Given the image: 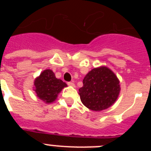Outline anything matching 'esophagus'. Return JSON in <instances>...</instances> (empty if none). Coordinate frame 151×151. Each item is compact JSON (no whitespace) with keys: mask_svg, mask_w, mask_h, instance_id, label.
<instances>
[{"mask_svg":"<svg viewBox=\"0 0 151 151\" xmlns=\"http://www.w3.org/2000/svg\"><path fill=\"white\" fill-rule=\"evenodd\" d=\"M67 85H69V86H72V87H75V84L73 83V82H67Z\"/></svg>","mask_w":151,"mask_h":151,"instance_id":"obj_1","label":"esophagus"}]
</instances>
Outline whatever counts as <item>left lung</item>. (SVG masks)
Here are the masks:
<instances>
[{
    "label": "left lung",
    "instance_id": "8db88e82",
    "mask_svg": "<svg viewBox=\"0 0 151 151\" xmlns=\"http://www.w3.org/2000/svg\"><path fill=\"white\" fill-rule=\"evenodd\" d=\"M82 104L94 111L107 109L118 97L120 87L116 75L106 66L94 68L83 79L78 89Z\"/></svg>",
    "mask_w": 151,
    "mask_h": 151
}]
</instances>
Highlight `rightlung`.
<instances>
[{
    "mask_svg": "<svg viewBox=\"0 0 151 151\" xmlns=\"http://www.w3.org/2000/svg\"><path fill=\"white\" fill-rule=\"evenodd\" d=\"M35 87L37 96L45 102H54L57 94L67 85L61 79L55 77V75L50 69H46L41 73L40 76L35 80Z\"/></svg>",
    "mask_w": 151,
    "mask_h": 151,
    "instance_id": "1",
    "label": "right lung"
}]
</instances>
